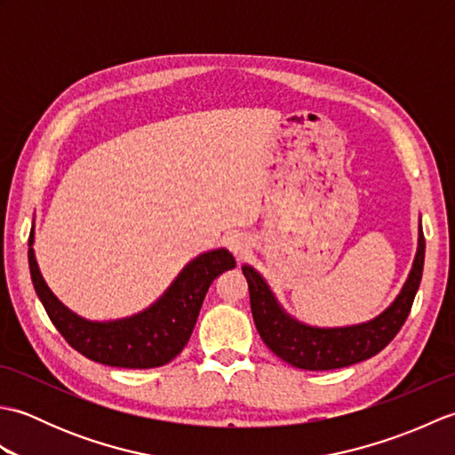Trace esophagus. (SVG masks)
Instances as JSON below:
<instances>
[{"mask_svg":"<svg viewBox=\"0 0 455 455\" xmlns=\"http://www.w3.org/2000/svg\"><path fill=\"white\" fill-rule=\"evenodd\" d=\"M228 248H230V252H233L236 258H240V256H244L248 250H250V240L244 235H233V236L228 238Z\"/></svg>","mask_w":455,"mask_h":455,"instance_id":"34e87169","label":"esophagus"}]
</instances>
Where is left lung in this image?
<instances>
[{
  "label": "left lung",
  "mask_w": 455,
  "mask_h": 455,
  "mask_svg": "<svg viewBox=\"0 0 455 455\" xmlns=\"http://www.w3.org/2000/svg\"><path fill=\"white\" fill-rule=\"evenodd\" d=\"M424 235L419 222V246L411 274L401 293L381 315L367 323L321 328L311 326L289 315L279 305L274 291L252 266L244 264L243 274L248 282L250 307L264 344L283 362L308 371L338 370L379 354L407 321L414 295L419 291L424 267Z\"/></svg>",
  "instance_id": "obj_1"
}]
</instances>
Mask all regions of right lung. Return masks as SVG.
Segmentation results:
<instances>
[{
    "label": "right lung",
    "mask_w": 455,
    "mask_h": 455,
    "mask_svg": "<svg viewBox=\"0 0 455 455\" xmlns=\"http://www.w3.org/2000/svg\"><path fill=\"white\" fill-rule=\"evenodd\" d=\"M33 244L35 222L28 235V269L35 291L58 332L90 360L129 370H148L172 362L189 340L212 279L236 266L227 248L209 250L188 262L166 291L144 311L115 321H88L51 291L38 269Z\"/></svg>",
    "instance_id": "add662e5"
}]
</instances>
